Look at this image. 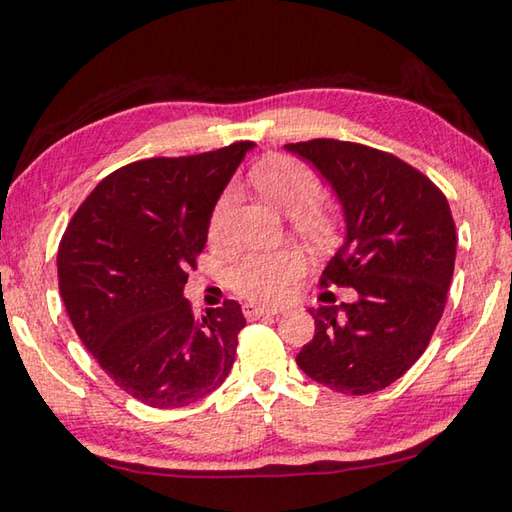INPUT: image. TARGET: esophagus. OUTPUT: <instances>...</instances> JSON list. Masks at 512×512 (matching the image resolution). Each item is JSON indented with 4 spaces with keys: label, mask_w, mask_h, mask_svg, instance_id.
Instances as JSON below:
<instances>
[{
    "label": "esophagus",
    "mask_w": 512,
    "mask_h": 512,
    "mask_svg": "<svg viewBox=\"0 0 512 512\" xmlns=\"http://www.w3.org/2000/svg\"><path fill=\"white\" fill-rule=\"evenodd\" d=\"M282 309H277V306H259V304H246L244 306V315L248 320H257L262 318V315H277Z\"/></svg>",
    "instance_id": "obj_1"
}]
</instances>
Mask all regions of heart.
<instances>
[{"mask_svg":"<svg viewBox=\"0 0 512 512\" xmlns=\"http://www.w3.org/2000/svg\"><path fill=\"white\" fill-rule=\"evenodd\" d=\"M253 183L264 197L284 215L293 217V230L306 241H322L333 232V217L315 208L322 183L309 165L286 156H275L253 170ZM237 203L235 188H228L215 203L210 215V241L226 244L230 237L232 210ZM302 273V257L295 250L250 253L228 271V282L237 293L255 302H277L286 286Z\"/></svg>","mask_w":512,"mask_h":512,"instance_id":"1","label":"heart"}]
</instances>
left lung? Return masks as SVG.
Instances as JSON below:
<instances>
[{
	"mask_svg": "<svg viewBox=\"0 0 512 512\" xmlns=\"http://www.w3.org/2000/svg\"><path fill=\"white\" fill-rule=\"evenodd\" d=\"M284 150L318 170L345 219V239L320 284L358 295L309 309L315 336L297 367L333 392H378L421 358L443 315L457 255L448 199L425 174L374 147L315 138Z\"/></svg>",
	"mask_w": 512,
	"mask_h": 512,
	"instance_id": "obj_1",
	"label": "left lung"
}]
</instances>
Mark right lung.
Listing matches in <instances>:
<instances>
[{
  "mask_svg": "<svg viewBox=\"0 0 512 512\" xmlns=\"http://www.w3.org/2000/svg\"><path fill=\"white\" fill-rule=\"evenodd\" d=\"M255 143L129 163L102 179L58 250L69 320L129 396L159 410L190 405L224 383L246 318L235 300L201 320L183 297L206 248L210 215Z\"/></svg>",
  "mask_w": 512,
  "mask_h": 512,
  "instance_id": "obj_1",
  "label": "right lung"
}]
</instances>
